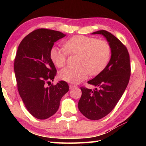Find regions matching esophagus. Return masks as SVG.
Masks as SVG:
<instances>
[{"instance_id": "esophagus-1", "label": "esophagus", "mask_w": 146, "mask_h": 146, "mask_svg": "<svg viewBox=\"0 0 146 146\" xmlns=\"http://www.w3.org/2000/svg\"><path fill=\"white\" fill-rule=\"evenodd\" d=\"M75 87H76L75 85L72 84H70V89L73 88H75Z\"/></svg>"}]
</instances>
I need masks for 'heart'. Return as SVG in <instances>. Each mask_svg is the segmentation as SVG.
<instances>
[{"mask_svg":"<svg viewBox=\"0 0 146 146\" xmlns=\"http://www.w3.org/2000/svg\"><path fill=\"white\" fill-rule=\"evenodd\" d=\"M64 48L53 46L49 57L54 65L62 68L66 63L68 53L77 55L76 66H68L59 72V77L71 83H78L91 75L100 73L107 66L111 57V48L104 40L84 35H75L68 39Z\"/></svg>","mask_w":146,"mask_h":146,"instance_id":"1","label":"heart"}]
</instances>
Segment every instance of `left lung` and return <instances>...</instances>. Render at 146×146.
I'll use <instances>...</instances> for the list:
<instances>
[{
	"label": "left lung",
	"mask_w": 146,
	"mask_h": 146,
	"mask_svg": "<svg viewBox=\"0 0 146 146\" xmlns=\"http://www.w3.org/2000/svg\"><path fill=\"white\" fill-rule=\"evenodd\" d=\"M92 34L102 35L110 46L111 56L106 67L88 83L96 88L81 87L82 96L78 108L88 119L97 120L114 109L124 93L131 75L129 55L123 44L110 32L99 30Z\"/></svg>",
	"instance_id": "obj_1"
}]
</instances>
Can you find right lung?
I'll use <instances>...</instances> for the list:
<instances>
[{
    "mask_svg": "<svg viewBox=\"0 0 146 146\" xmlns=\"http://www.w3.org/2000/svg\"><path fill=\"white\" fill-rule=\"evenodd\" d=\"M66 35L52 29H36L23 38L17 49L14 62L17 88L27 110L38 119L55 114L62 97L69 91L68 83L62 80L47 86L56 74L49 50Z\"/></svg>",
    "mask_w": 146,
    "mask_h": 146,
    "instance_id": "1",
    "label": "right lung"
}]
</instances>
